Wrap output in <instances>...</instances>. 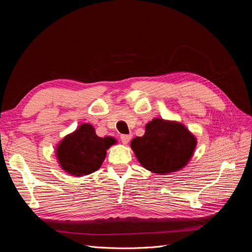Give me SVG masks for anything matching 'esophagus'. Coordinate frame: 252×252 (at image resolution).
I'll return each instance as SVG.
<instances>
[{
  "label": "esophagus",
  "instance_id": "34e87169",
  "mask_svg": "<svg viewBox=\"0 0 252 252\" xmlns=\"http://www.w3.org/2000/svg\"><path fill=\"white\" fill-rule=\"evenodd\" d=\"M120 139L123 144H128L129 141L131 140V134H121Z\"/></svg>",
  "mask_w": 252,
  "mask_h": 252
}]
</instances>
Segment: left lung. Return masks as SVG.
<instances>
[{"label": "left lung", "mask_w": 252, "mask_h": 252, "mask_svg": "<svg viewBox=\"0 0 252 252\" xmlns=\"http://www.w3.org/2000/svg\"><path fill=\"white\" fill-rule=\"evenodd\" d=\"M196 141L182 124L155 119L143 136L131 141V148L145 168L166 174L181 169L191 158Z\"/></svg>", "instance_id": "1"}]
</instances>
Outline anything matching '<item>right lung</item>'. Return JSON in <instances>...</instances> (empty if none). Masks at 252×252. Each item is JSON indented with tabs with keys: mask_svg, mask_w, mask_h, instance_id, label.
<instances>
[{
	"mask_svg": "<svg viewBox=\"0 0 252 252\" xmlns=\"http://www.w3.org/2000/svg\"><path fill=\"white\" fill-rule=\"evenodd\" d=\"M114 142L112 138L97 136L91 125L82 124L58 146L60 165L66 172L75 177L93 173L100 168L106 150Z\"/></svg>",
	"mask_w": 252,
	"mask_h": 252,
	"instance_id": "1",
	"label": "right lung"
}]
</instances>
